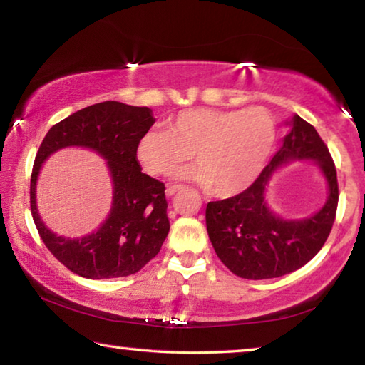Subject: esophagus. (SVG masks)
Masks as SVG:
<instances>
[{
	"label": "esophagus",
	"mask_w": 365,
	"mask_h": 365,
	"mask_svg": "<svg viewBox=\"0 0 365 365\" xmlns=\"http://www.w3.org/2000/svg\"><path fill=\"white\" fill-rule=\"evenodd\" d=\"M183 185H170V187H168V190H165V195L168 196H174L178 190H182Z\"/></svg>",
	"instance_id": "obj_1"
}]
</instances>
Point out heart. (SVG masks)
Returning a JSON list of instances; mask_svg holds the SVG:
<instances>
[{
    "instance_id": "obj_1",
    "label": "heart",
    "mask_w": 365,
    "mask_h": 365,
    "mask_svg": "<svg viewBox=\"0 0 365 365\" xmlns=\"http://www.w3.org/2000/svg\"><path fill=\"white\" fill-rule=\"evenodd\" d=\"M277 122L267 109H187L172 117L168 130H150L138 140L137 159L159 177L195 153L191 168L175 177L209 187L217 196L242 193L261 174L275 146Z\"/></svg>"
}]
</instances>
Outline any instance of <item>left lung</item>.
<instances>
[{
    "instance_id": "left-lung-1",
    "label": "left lung",
    "mask_w": 365,
    "mask_h": 365,
    "mask_svg": "<svg viewBox=\"0 0 365 365\" xmlns=\"http://www.w3.org/2000/svg\"><path fill=\"white\" fill-rule=\"evenodd\" d=\"M279 153L256 182L242 193L207 202L206 227L215 255L235 275L248 280L275 279L302 267L322 250L338 207L335 163L311 123L294 115ZM317 160L329 185L324 207L301 221H283L264 202L263 191L271 172L292 160Z\"/></svg>"
}]
</instances>
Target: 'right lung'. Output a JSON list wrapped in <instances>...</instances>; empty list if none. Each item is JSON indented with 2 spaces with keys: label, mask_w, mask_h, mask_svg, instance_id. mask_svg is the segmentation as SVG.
<instances>
[{
  "label": "right lung",
  "mask_w": 365,
  "mask_h": 365,
  "mask_svg": "<svg viewBox=\"0 0 365 365\" xmlns=\"http://www.w3.org/2000/svg\"><path fill=\"white\" fill-rule=\"evenodd\" d=\"M150 108L104 101L83 108L49 128L35 156L30 177V211L43 243L73 274L85 279H117L145 267L160 251L169 233L165 187L141 172L137 143L150 130ZM66 145H83L108 160L115 196L108 219L96 232L66 239L42 224L34 202L41 164Z\"/></svg>",
  "instance_id": "add662e5"
}]
</instances>
